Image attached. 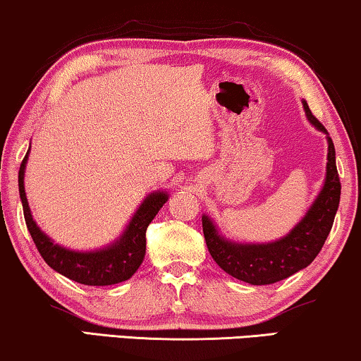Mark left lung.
<instances>
[{
  "mask_svg": "<svg viewBox=\"0 0 361 361\" xmlns=\"http://www.w3.org/2000/svg\"><path fill=\"white\" fill-rule=\"evenodd\" d=\"M302 105L309 121L319 131L329 135L322 123L309 110L307 103L302 102ZM327 142V176L322 190L304 219L284 238L263 245L235 243L219 233L209 216H202L207 248L225 273L253 286L274 284L307 268L315 259L332 230L342 189L335 166V147L329 136Z\"/></svg>",
  "mask_w": 361,
  "mask_h": 361,
  "instance_id": "left-lung-1",
  "label": "left lung"
}]
</instances>
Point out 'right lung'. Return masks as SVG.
I'll return each instance as SVG.
<instances>
[{
	"instance_id": "obj_1",
	"label": "right lung",
	"mask_w": 361,
	"mask_h": 361,
	"mask_svg": "<svg viewBox=\"0 0 361 361\" xmlns=\"http://www.w3.org/2000/svg\"><path fill=\"white\" fill-rule=\"evenodd\" d=\"M27 156L29 149L19 167V197L23 202L27 230L44 261L57 273L85 286H111L130 279L145 259L146 230L161 207L169 199L167 192H152L147 195L115 243L97 251H72L54 243L32 219L24 190V169Z\"/></svg>"
}]
</instances>
